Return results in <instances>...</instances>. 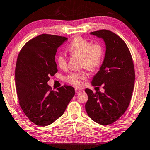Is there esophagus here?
<instances>
[{"instance_id": "34e87169", "label": "esophagus", "mask_w": 150, "mask_h": 150, "mask_svg": "<svg viewBox=\"0 0 150 150\" xmlns=\"http://www.w3.org/2000/svg\"><path fill=\"white\" fill-rule=\"evenodd\" d=\"M75 91H76V93H81V92L83 91V90L81 89V88H75Z\"/></svg>"}]
</instances>
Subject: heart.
Instances as JSON below:
<instances>
[{
    "instance_id": "b5f03b06",
    "label": "heart",
    "mask_w": 150,
    "mask_h": 150,
    "mask_svg": "<svg viewBox=\"0 0 150 150\" xmlns=\"http://www.w3.org/2000/svg\"><path fill=\"white\" fill-rule=\"evenodd\" d=\"M68 50L72 55H79L82 56L81 66L89 70H95L102 63L104 50L102 45L98 43L93 44L91 41L82 38L77 37L68 46ZM57 63L59 67L65 69L67 67V57L63 52L59 53L57 56ZM87 76L85 71L71 72L66 77V82L74 85L80 86L83 80Z\"/></svg>"
}]
</instances>
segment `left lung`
Instances as JSON below:
<instances>
[{
    "label": "left lung",
    "mask_w": 150,
    "mask_h": 150,
    "mask_svg": "<svg viewBox=\"0 0 150 150\" xmlns=\"http://www.w3.org/2000/svg\"><path fill=\"white\" fill-rule=\"evenodd\" d=\"M91 35L104 40L106 52L100 70L92 80L94 86H103L105 93L86 88L85 109L90 118L100 125H109L120 118L129 105L135 83V70L129 50L120 37L109 30Z\"/></svg>",
    "instance_id": "left-lung-1"
}]
</instances>
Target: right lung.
Instances as JSON below:
<instances>
[{"mask_svg":"<svg viewBox=\"0 0 150 150\" xmlns=\"http://www.w3.org/2000/svg\"><path fill=\"white\" fill-rule=\"evenodd\" d=\"M65 37L41 34L25 43L15 68V85L19 105L29 119L39 126L54 123L64 114L75 94L64 85L52 91L47 82L57 72L55 56Z\"/></svg>","mask_w":150,"mask_h":150,"instance_id":"1","label":"right lung"}]
</instances>
